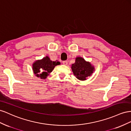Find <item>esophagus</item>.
Listing matches in <instances>:
<instances>
[{
  "mask_svg": "<svg viewBox=\"0 0 131 131\" xmlns=\"http://www.w3.org/2000/svg\"><path fill=\"white\" fill-rule=\"evenodd\" d=\"M62 63H63V65H68V61H62Z\"/></svg>",
  "mask_w": 131,
  "mask_h": 131,
  "instance_id": "1",
  "label": "esophagus"
}]
</instances>
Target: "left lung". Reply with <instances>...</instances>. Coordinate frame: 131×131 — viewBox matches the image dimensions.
I'll return each mask as SVG.
<instances>
[{"label": "left lung", "mask_w": 131, "mask_h": 131, "mask_svg": "<svg viewBox=\"0 0 131 131\" xmlns=\"http://www.w3.org/2000/svg\"><path fill=\"white\" fill-rule=\"evenodd\" d=\"M71 69L74 75L77 79L81 81L86 80L91 75L94 69L90 63L85 61L84 59L81 57L76 59V61L72 65Z\"/></svg>", "instance_id": "1"}]
</instances>
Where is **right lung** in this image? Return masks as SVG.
Masks as SVG:
<instances>
[{"mask_svg": "<svg viewBox=\"0 0 131 131\" xmlns=\"http://www.w3.org/2000/svg\"><path fill=\"white\" fill-rule=\"evenodd\" d=\"M60 64V62L57 61H52L49 57H46L40 60L36 61L33 63V70L37 77H40L42 79H46L55 67Z\"/></svg>", "mask_w": 131, "mask_h": 131, "instance_id": "1", "label": "right lung"}]
</instances>
